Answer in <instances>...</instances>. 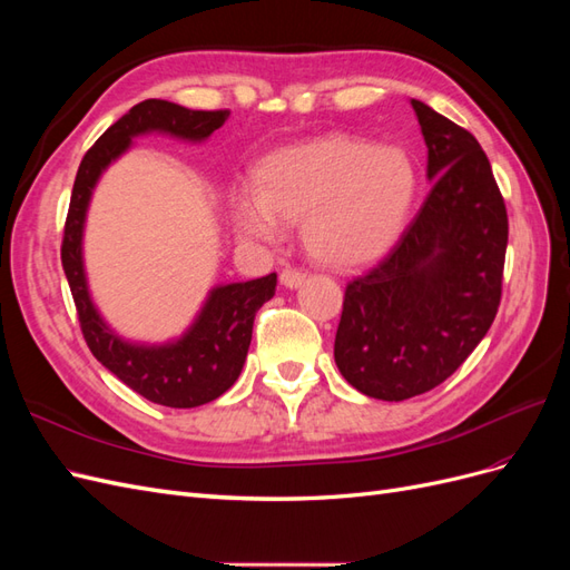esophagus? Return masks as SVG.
<instances>
[{
    "label": "esophagus",
    "mask_w": 570,
    "mask_h": 570,
    "mask_svg": "<svg viewBox=\"0 0 570 570\" xmlns=\"http://www.w3.org/2000/svg\"><path fill=\"white\" fill-rule=\"evenodd\" d=\"M306 281V271L295 268V266H285L281 273V283L285 287H299Z\"/></svg>",
    "instance_id": "obj_1"
}]
</instances>
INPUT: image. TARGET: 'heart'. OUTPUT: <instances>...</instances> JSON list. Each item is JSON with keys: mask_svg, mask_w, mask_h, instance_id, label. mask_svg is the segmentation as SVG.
Segmentation results:
<instances>
[{"mask_svg": "<svg viewBox=\"0 0 570 570\" xmlns=\"http://www.w3.org/2000/svg\"><path fill=\"white\" fill-rule=\"evenodd\" d=\"M419 174L394 145L325 135L271 154L256 170V197L233 199L239 237L275 243L283 223H302L304 247L325 266L368 264L400 237Z\"/></svg>", "mask_w": 570, "mask_h": 570, "instance_id": "b5f03b06", "label": "heart"}]
</instances>
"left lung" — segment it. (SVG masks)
<instances>
[{"label": "left lung", "mask_w": 570, "mask_h": 570, "mask_svg": "<svg viewBox=\"0 0 570 570\" xmlns=\"http://www.w3.org/2000/svg\"><path fill=\"white\" fill-rule=\"evenodd\" d=\"M433 187L392 249L344 287L335 364L373 400L402 402L450 377L502 302L507 204L475 137L411 99Z\"/></svg>", "instance_id": "left-lung-1"}]
</instances>
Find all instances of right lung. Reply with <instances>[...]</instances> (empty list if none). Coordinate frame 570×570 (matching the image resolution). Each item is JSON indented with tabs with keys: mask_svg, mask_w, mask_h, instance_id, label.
Instances as JSON below:
<instances>
[{
	"mask_svg": "<svg viewBox=\"0 0 570 570\" xmlns=\"http://www.w3.org/2000/svg\"><path fill=\"white\" fill-rule=\"evenodd\" d=\"M228 116V109L195 111L166 99H145L135 105L82 157L63 226L61 264L90 352L120 383L142 394L145 400L170 409H193L214 402L233 387L245 366L254 316L275 295L278 275L268 273L264 278L212 289L199 318L178 342L164 347L130 344L109 331L90 299L80 247L82 223L101 170L130 147L135 135L159 130L199 142L226 124Z\"/></svg>",
	"mask_w": 570,
	"mask_h": 570,
	"instance_id": "1",
	"label": "right lung"
}]
</instances>
